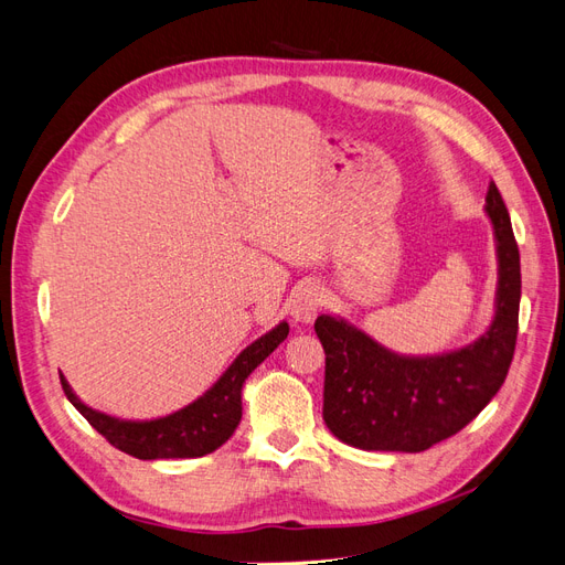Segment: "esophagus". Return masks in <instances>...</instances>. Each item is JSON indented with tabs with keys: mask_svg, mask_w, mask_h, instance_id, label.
Here are the masks:
<instances>
[{
	"mask_svg": "<svg viewBox=\"0 0 565 565\" xmlns=\"http://www.w3.org/2000/svg\"><path fill=\"white\" fill-rule=\"evenodd\" d=\"M324 306V289L320 285H303L297 289V295L289 303L292 318L299 322H311Z\"/></svg>",
	"mask_w": 565,
	"mask_h": 565,
	"instance_id": "obj_1",
	"label": "esophagus"
}]
</instances>
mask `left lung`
Segmentation results:
<instances>
[{"label": "left lung", "instance_id": "8db88e82", "mask_svg": "<svg viewBox=\"0 0 565 565\" xmlns=\"http://www.w3.org/2000/svg\"><path fill=\"white\" fill-rule=\"evenodd\" d=\"M486 212L498 237V316L476 344L434 358L388 353L344 320L320 316L322 419L361 450L422 452L455 436L507 380L519 334L521 256L507 204L490 181Z\"/></svg>", "mask_w": 565, "mask_h": 565}]
</instances>
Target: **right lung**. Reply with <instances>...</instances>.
<instances>
[{"label": "right lung", "mask_w": 565, "mask_h": 565, "mask_svg": "<svg viewBox=\"0 0 565 565\" xmlns=\"http://www.w3.org/2000/svg\"><path fill=\"white\" fill-rule=\"evenodd\" d=\"M289 324L280 322L276 330H270L262 339H256L247 347L235 363L202 398L191 403L179 413L152 419V422H119L104 413L84 405L67 386L61 374V386L65 391L82 417L104 436L110 446L122 450L136 459H183V457H202L210 455L233 436L235 426L243 417V384L249 372L264 363L266 358L278 349L280 341L287 337Z\"/></svg>", "instance_id": "obj_1"}]
</instances>
